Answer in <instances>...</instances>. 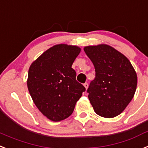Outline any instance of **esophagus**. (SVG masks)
Segmentation results:
<instances>
[{
    "label": "esophagus",
    "mask_w": 148,
    "mask_h": 148,
    "mask_svg": "<svg viewBox=\"0 0 148 148\" xmlns=\"http://www.w3.org/2000/svg\"><path fill=\"white\" fill-rule=\"evenodd\" d=\"M84 88H85V89H88V84L87 82H85L84 84Z\"/></svg>",
    "instance_id": "esophagus-1"
}]
</instances>
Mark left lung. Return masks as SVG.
Masks as SVG:
<instances>
[{
    "label": "left lung",
    "mask_w": 148,
    "mask_h": 148,
    "mask_svg": "<svg viewBox=\"0 0 148 148\" xmlns=\"http://www.w3.org/2000/svg\"><path fill=\"white\" fill-rule=\"evenodd\" d=\"M84 51L95 68V79L87 90L94 112L108 118L119 115L134 97L137 87L134 68L127 57L110 45H90Z\"/></svg>",
    "instance_id": "1"
}]
</instances>
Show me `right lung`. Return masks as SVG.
Instances as JSON below:
<instances>
[{"label":"right lung","instance_id":"obj_1","mask_svg":"<svg viewBox=\"0 0 148 148\" xmlns=\"http://www.w3.org/2000/svg\"><path fill=\"white\" fill-rule=\"evenodd\" d=\"M80 51L75 45H55L29 68V93L38 109L51 121H60L71 115L75 103L85 91V88L76 81V73L72 68Z\"/></svg>","mask_w":148,"mask_h":148}]
</instances>
